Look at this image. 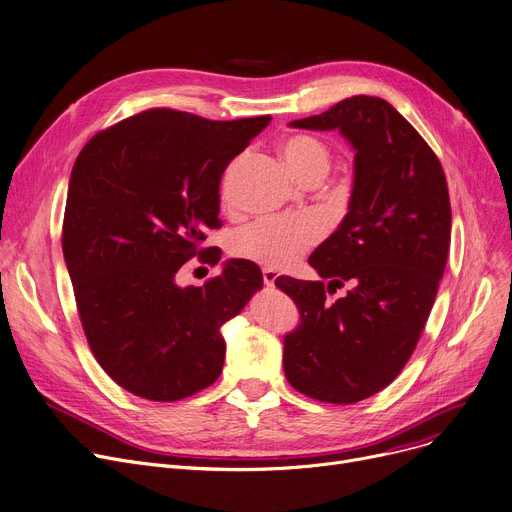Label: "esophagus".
Here are the masks:
<instances>
[{
    "label": "esophagus",
    "instance_id": "obj_1",
    "mask_svg": "<svg viewBox=\"0 0 512 512\" xmlns=\"http://www.w3.org/2000/svg\"><path fill=\"white\" fill-rule=\"evenodd\" d=\"M277 277H279L277 270H272V268H264V270H262V279H264V285H266V287H272L274 281H277Z\"/></svg>",
    "mask_w": 512,
    "mask_h": 512
}]
</instances>
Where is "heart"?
Returning a JSON list of instances; mask_svg holds the SVG:
<instances>
[{
  "instance_id": "obj_1",
  "label": "heart",
  "mask_w": 512,
  "mask_h": 512,
  "mask_svg": "<svg viewBox=\"0 0 512 512\" xmlns=\"http://www.w3.org/2000/svg\"><path fill=\"white\" fill-rule=\"evenodd\" d=\"M281 155L301 184L322 180L330 168V149L316 137L293 135L283 141ZM242 160H233L223 172L219 196L223 205L233 201V184ZM322 229L313 219H272L256 221L233 233L229 252L266 268H287L320 240Z\"/></svg>"
}]
</instances>
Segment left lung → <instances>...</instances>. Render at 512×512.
Segmentation results:
<instances>
[{
	"label": "left lung",
	"instance_id": "1",
	"mask_svg": "<svg viewBox=\"0 0 512 512\" xmlns=\"http://www.w3.org/2000/svg\"><path fill=\"white\" fill-rule=\"evenodd\" d=\"M338 129L355 147L348 213L309 256L324 281H274L299 307L285 336L287 381L307 398L355 404L406 367L435 303L451 242V203L439 157L377 96H352L293 121ZM349 291L330 304L325 297Z\"/></svg>",
	"mask_w": 512,
	"mask_h": 512
}]
</instances>
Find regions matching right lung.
Here are the masks:
<instances>
[{
	"mask_svg": "<svg viewBox=\"0 0 512 512\" xmlns=\"http://www.w3.org/2000/svg\"><path fill=\"white\" fill-rule=\"evenodd\" d=\"M270 116L209 121L151 108L96 133L71 170L63 256L77 311L100 367L151 402H176L217 381L221 326L262 289L250 260H229L205 287L176 272L221 227L219 182Z\"/></svg>",
	"mask_w": 512,
	"mask_h": 512,
	"instance_id": "obj_1",
	"label": "right lung"
}]
</instances>
